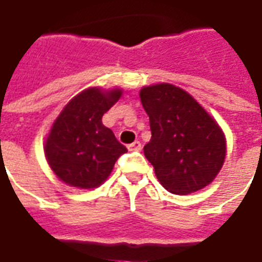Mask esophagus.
<instances>
[{"label":"esophagus","instance_id":"obj_1","mask_svg":"<svg viewBox=\"0 0 262 262\" xmlns=\"http://www.w3.org/2000/svg\"><path fill=\"white\" fill-rule=\"evenodd\" d=\"M127 147H129L130 151H139V150H142V143L136 140V142H133L132 144H129Z\"/></svg>","mask_w":262,"mask_h":262}]
</instances>
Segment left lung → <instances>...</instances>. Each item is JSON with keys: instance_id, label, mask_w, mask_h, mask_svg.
Instances as JSON below:
<instances>
[{"instance_id": "1", "label": "left lung", "mask_w": 262, "mask_h": 262, "mask_svg": "<svg viewBox=\"0 0 262 262\" xmlns=\"http://www.w3.org/2000/svg\"><path fill=\"white\" fill-rule=\"evenodd\" d=\"M140 99L151 130L144 156L161 185L187 195L213 181L225 163L226 140L208 112L171 84L144 86Z\"/></svg>"}]
</instances>
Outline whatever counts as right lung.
<instances>
[{"mask_svg":"<svg viewBox=\"0 0 262 262\" xmlns=\"http://www.w3.org/2000/svg\"><path fill=\"white\" fill-rule=\"evenodd\" d=\"M122 95L120 90H85L64 106L46 140V159L61 181L77 188L101 185L127 148L102 125V116Z\"/></svg>","mask_w":262,"mask_h":262,"instance_id":"add662e5","label":"right lung"}]
</instances>
